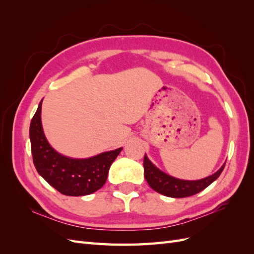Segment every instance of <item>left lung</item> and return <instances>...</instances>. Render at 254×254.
I'll use <instances>...</instances> for the list:
<instances>
[{"instance_id": "left-lung-1", "label": "left lung", "mask_w": 254, "mask_h": 254, "mask_svg": "<svg viewBox=\"0 0 254 254\" xmlns=\"http://www.w3.org/2000/svg\"><path fill=\"white\" fill-rule=\"evenodd\" d=\"M226 163L222 165L219 170L213 175L205 177L200 180H182L175 178L164 172L160 171L159 168L151 163V161L144 156V177L149 187L167 197L173 198H183L195 195L199 191L203 190L205 188L210 186L212 182L216 180L220 176L221 172L224 171Z\"/></svg>"}]
</instances>
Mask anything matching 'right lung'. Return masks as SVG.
<instances>
[{
	"mask_svg": "<svg viewBox=\"0 0 254 254\" xmlns=\"http://www.w3.org/2000/svg\"><path fill=\"white\" fill-rule=\"evenodd\" d=\"M40 102L30 122L29 139L37 172L50 186L66 196H84L94 193L106 183L109 168L123 147L97 156L75 159L54 149L44 135Z\"/></svg>",
	"mask_w": 254,
	"mask_h": 254,
	"instance_id": "obj_1",
	"label": "right lung"
}]
</instances>
